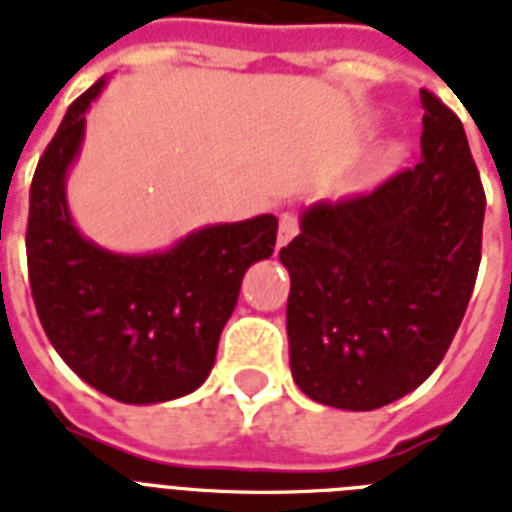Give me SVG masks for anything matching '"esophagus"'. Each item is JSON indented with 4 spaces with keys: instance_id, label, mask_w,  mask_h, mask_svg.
I'll use <instances>...</instances> for the list:
<instances>
[{
    "instance_id": "1",
    "label": "esophagus",
    "mask_w": 512,
    "mask_h": 512,
    "mask_svg": "<svg viewBox=\"0 0 512 512\" xmlns=\"http://www.w3.org/2000/svg\"><path fill=\"white\" fill-rule=\"evenodd\" d=\"M299 231V220L297 215L292 213H284L281 215V220H278V247H284V244H289L297 236Z\"/></svg>"
}]
</instances>
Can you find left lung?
I'll use <instances>...</instances> for the list:
<instances>
[{
  "mask_svg": "<svg viewBox=\"0 0 512 512\" xmlns=\"http://www.w3.org/2000/svg\"><path fill=\"white\" fill-rule=\"evenodd\" d=\"M421 162L368 194L318 202L278 257L297 386L376 410L421 386L458 334L481 263L484 186L463 123L421 91Z\"/></svg>",
  "mask_w": 512,
  "mask_h": 512,
  "instance_id": "1",
  "label": "left lung"
}]
</instances>
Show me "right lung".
I'll return each mask as SVG.
<instances>
[{"mask_svg":"<svg viewBox=\"0 0 512 512\" xmlns=\"http://www.w3.org/2000/svg\"><path fill=\"white\" fill-rule=\"evenodd\" d=\"M105 78L68 107L31 181L26 255L39 321L57 355L128 405L194 392L213 371L220 331L247 268L273 255L278 220L220 223L155 255H115L78 234L65 176Z\"/></svg>","mask_w":512,"mask_h":512,"instance_id":"1","label":"right lung"}]
</instances>
